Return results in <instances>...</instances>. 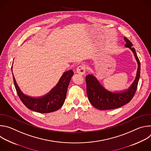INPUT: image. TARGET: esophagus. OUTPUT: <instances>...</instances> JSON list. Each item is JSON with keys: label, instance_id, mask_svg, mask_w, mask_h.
I'll list each match as a JSON object with an SVG mask.
<instances>
[{"label": "esophagus", "instance_id": "obj_1", "mask_svg": "<svg viewBox=\"0 0 151 151\" xmlns=\"http://www.w3.org/2000/svg\"><path fill=\"white\" fill-rule=\"evenodd\" d=\"M85 70H86V68H85V66L84 65H80L79 66L77 69H76V72L77 73H78L80 75H84L85 73Z\"/></svg>", "mask_w": 151, "mask_h": 151}]
</instances>
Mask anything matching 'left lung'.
Instances as JSON below:
<instances>
[{"mask_svg":"<svg viewBox=\"0 0 151 151\" xmlns=\"http://www.w3.org/2000/svg\"><path fill=\"white\" fill-rule=\"evenodd\" d=\"M125 47L130 48L134 54L138 63V69L136 78L129 89L121 93H114L104 89L97 79L93 75H88L85 78L87 83V94L90 103L99 110H108L118 108L130 102L134 97L140 78V63L137 55L132 43L127 37Z\"/></svg>","mask_w":151,"mask_h":151,"instance_id":"left-lung-1","label":"left lung"}]
</instances>
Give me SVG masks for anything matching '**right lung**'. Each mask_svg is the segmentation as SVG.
I'll use <instances>...</instances> for the list:
<instances>
[{
    "mask_svg": "<svg viewBox=\"0 0 151 151\" xmlns=\"http://www.w3.org/2000/svg\"><path fill=\"white\" fill-rule=\"evenodd\" d=\"M73 72L70 70L64 73L56 87L45 96L40 98H32L25 96L19 90L14 76L13 80L18 97L28 109L39 113L47 114L57 111L63 106L66 99L67 90Z\"/></svg>",
    "mask_w": 151,
    "mask_h": 151,
    "instance_id": "1",
    "label": "right lung"
}]
</instances>
